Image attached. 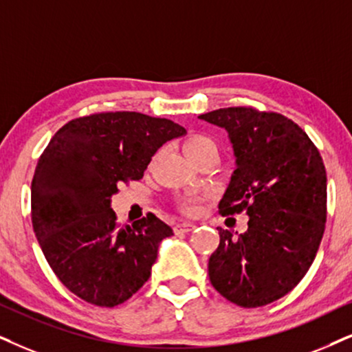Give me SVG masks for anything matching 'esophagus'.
<instances>
[{"instance_id":"34e87169","label":"esophagus","mask_w":352,"mask_h":352,"mask_svg":"<svg viewBox=\"0 0 352 352\" xmlns=\"http://www.w3.org/2000/svg\"><path fill=\"white\" fill-rule=\"evenodd\" d=\"M197 226L191 224V222H179V224L175 226V232L177 234H185V232H190V230H193Z\"/></svg>"}]
</instances>
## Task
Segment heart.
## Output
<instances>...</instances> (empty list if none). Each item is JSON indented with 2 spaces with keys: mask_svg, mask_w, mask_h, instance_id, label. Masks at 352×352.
<instances>
[{
  "mask_svg": "<svg viewBox=\"0 0 352 352\" xmlns=\"http://www.w3.org/2000/svg\"><path fill=\"white\" fill-rule=\"evenodd\" d=\"M208 149H217V148L214 141H212L209 136H204V135L191 136L185 143V153L188 157H191V155H197ZM180 208L184 209L186 214H197L199 209V199L197 197H186L180 201Z\"/></svg>",
  "mask_w": 352,
  "mask_h": 352,
  "instance_id": "heart-1",
  "label": "heart"
}]
</instances>
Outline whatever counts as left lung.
<instances>
[{
	"label": "left lung",
	"instance_id": "obj_1",
	"mask_svg": "<svg viewBox=\"0 0 352 352\" xmlns=\"http://www.w3.org/2000/svg\"><path fill=\"white\" fill-rule=\"evenodd\" d=\"M198 118L228 131L235 170L221 214L245 211L248 229L237 237L219 230L209 256L212 287L245 309L281 299L304 278L327 221V170L318 149L284 115L229 107Z\"/></svg>",
	"mask_w": 352,
	"mask_h": 352
}]
</instances>
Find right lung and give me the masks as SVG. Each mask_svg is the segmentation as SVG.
Here are the masks:
<instances>
[{
  "label": "right lung",
  "instance_id": "right-lung-1",
  "mask_svg": "<svg viewBox=\"0 0 352 352\" xmlns=\"http://www.w3.org/2000/svg\"><path fill=\"white\" fill-rule=\"evenodd\" d=\"M185 133L167 118L105 112L71 120L52 138L32 179V226L74 296L115 307L148 281L172 228L151 212L120 228L110 204L118 185L143 179L157 149Z\"/></svg>",
  "mask_w": 352,
  "mask_h": 352
}]
</instances>
